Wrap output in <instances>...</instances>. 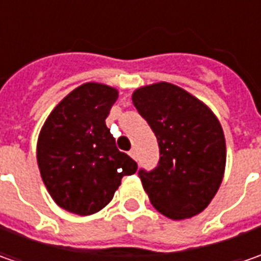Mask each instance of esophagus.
<instances>
[{
  "mask_svg": "<svg viewBox=\"0 0 261 261\" xmlns=\"http://www.w3.org/2000/svg\"><path fill=\"white\" fill-rule=\"evenodd\" d=\"M129 155L132 156V158H134V160H138V154H136V149H135V148H134V149H130V151H129Z\"/></svg>",
  "mask_w": 261,
  "mask_h": 261,
  "instance_id": "34e87169",
  "label": "esophagus"
}]
</instances>
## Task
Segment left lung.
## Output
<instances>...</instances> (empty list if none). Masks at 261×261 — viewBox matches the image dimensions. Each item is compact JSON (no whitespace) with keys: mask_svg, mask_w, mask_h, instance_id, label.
Here are the masks:
<instances>
[{"mask_svg":"<svg viewBox=\"0 0 261 261\" xmlns=\"http://www.w3.org/2000/svg\"><path fill=\"white\" fill-rule=\"evenodd\" d=\"M132 100L160 148L155 168L138 171L151 203L171 219L200 214L225 168V138L218 119L196 97L168 83L138 88Z\"/></svg>","mask_w":261,"mask_h":261,"instance_id":"left-lung-1","label":"left lung"}]
</instances>
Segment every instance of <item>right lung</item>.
Wrapping results in <instances>:
<instances>
[{
    "label": "right lung",
    "instance_id": "right-lung-1",
    "mask_svg": "<svg viewBox=\"0 0 261 261\" xmlns=\"http://www.w3.org/2000/svg\"><path fill=\"white\" fill-rule=\"evenodd\" d=\"M117 91L87 83L75 88L49 115L37 141V164L58 205L76 215L103 209L125 175L138 170L119 151L106 126Z\"/></svg>",
    "mask_w": 261,
    "mask_h": 261
}]
</instances>
